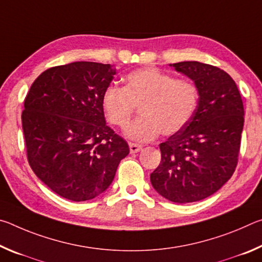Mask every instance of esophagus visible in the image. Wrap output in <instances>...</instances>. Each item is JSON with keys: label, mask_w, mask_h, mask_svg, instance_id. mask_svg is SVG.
I'll return each mask as SVG.
<instances>
[{"label": "esophagus", "mask_w": 262, "mask_h": 262, "mask_svg": "<svg viewBox=\"0 0 262 262\" xmlns=\"http://www.w3.org/2000/svg\"><path fill=\"white\" fill-rule=\"evenodd\" d=\"M142 149V147L140 144H136V143H129V150H130V152L132 154H136V152H139L140 150Z\"/></svg>", "instance_id": "esophagus-1"}]
</instances>
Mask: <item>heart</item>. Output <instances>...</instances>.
<instances>
[{
  "mask_svg": "<svg viewBox=\"0 0 262 262\" xmlns=\"http://www.w3.org/2000/svg\"><path fill=\"white\" fill-rule=\"evenodd\" d=\"M125 86L110 85L101 97L104 113L112 125L126 128L140 107L142 118L127 129L137 142L152 141L161 134L171 136L187 125L199 104V88L190 79L176 78L154 67L134 70Z\"/></svg>",
  "mask_w": 262,
  "mask_h": 262,
  "instance_id": "heart-1",
  "label": "heart"
}]
</instances>
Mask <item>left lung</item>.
Listing matches in <instances>:
<instances>
[{"label": "left lung", "mask_w": 262, "mask_h": 262, "mask_svg": "<svg viewBox=\"0 0 262 262\" xmlns=\"http://www.w3.org/2000/svg\"><path fill=\"white\" fill-rule=\"evenodd\" d=\"M199 88V104L183 129L159 144L154 188L177 203L200 201L231 178L238 164L244 105L236 82L224 70L198 61L170 64Z\"/></svg>", "instance_id": "1"}]
</instances>
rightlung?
Returning a JSON list of instances; mask_svg holds the SVG:
<instances>
[{"label": "right lung", "mask_w": 262, "mask_h": 262, "mask_svg": "<svg viewBox=\"0 0 262 262\" xmlns=\"http://www.w3.org/2000/svg\"><path fill=\"white\" fill-rule=\"evenodd\" d=\"M115 68L73 62L35 78L21 112L26 156L35 176L60 196L95 199L112 183L127 142L106 125L101 97Z\"/></svg>", "instance_id": "add662e5"}]
</instances>
